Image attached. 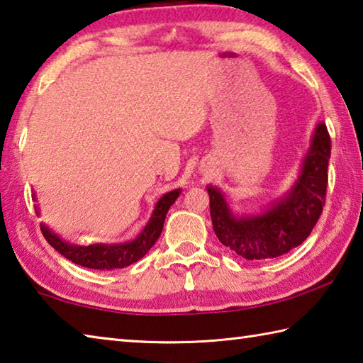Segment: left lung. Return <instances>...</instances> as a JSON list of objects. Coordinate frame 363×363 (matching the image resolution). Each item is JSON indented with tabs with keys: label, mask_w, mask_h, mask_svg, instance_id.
<instances>
[{
	"label": "left lung",
	"mask_w": 363,
	"mask_h": 363,
	"mask_svg": "<svg viewBox=\"0 0 363 363\" xmlns=\"http://www.w3.org/2000/svg\"><path fill=\"white\" fill-rule=\"evenodd\" d=\"M330 147L327 127L319 123L292 189L260 214L235 216L220 190L208 186L211 219L222 245L246 260L274 259L300 246L324 209Z\"/></svg>",
	"instance_id": "1"
}]
</instances>
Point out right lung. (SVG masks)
Returning <instances> with one entry per match:
<instances>
[{
  "instance_id": "right-lung-1",
  "label": "right lung",
  "mask_w": 363,
  "mask_h": 363,
  "mask_svg": "<svg viewBox=\"0 0 363 363\" xmlns=\"http://www.w3.org/2000/svg\"><path fill=\"white\" fill-rule=\"evenodd\" d=\"M179 194L181 189L171 190V192L164 194L162 199L157 201L154 213L150 216V219L143 232L138 235L133 241L128 242H118V245L77 246L62 240L60 236L52 232L49 227H45L44 223H41V232L52 247L58 250L65 259L76 263V265L94 269L123 268L143 259V257L147 254V250L155 245V241L159 240L163 230L164 217H167L168 209L171 204L177 200ZM33 199H35V195H33ZM36 213L39 214L38 208Z\"/></svg>"
}]
</instances>
